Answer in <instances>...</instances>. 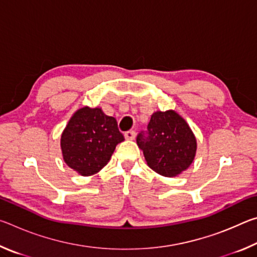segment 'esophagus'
<instances>
[{
  "instance_id": "esophagus-1",
  "label": "esophagus",
  "mask_w": 257,
  "mask_h": 257,
  "mask_svg": "<svg viewBox=\"0 0 257 257\" xmlns=\"http://www.w3.org/2000/svg\"><path fill=\"white\" fill-rule=\"evenodd\" d=\"M136 137V133L134 132V130H129V132L124 133V138L127 139V141H133Z\"/></svg>"
}]
</instances>
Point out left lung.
Returning <instances> with one entry per match:
<instances>
[{
  "instance_id": "left-lung-1",
  "label": "left lung",
  "mask_w": 257,
  "mask_h": 257,
  "mask_svg": "<svg viewBox=\"0 0 257 257\" xmlns=\"http://www.w3.org/2000/svg\"><path fill=\"white\" fill-rule=\"evenodd\" d=\"M137 145L147 165L164 177H176L187 170L197 149L188 123L173 110L154 112L147 132L138 134Z\"/></svg>"
}]
</instances>
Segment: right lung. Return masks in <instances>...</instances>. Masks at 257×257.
Wrapping results in <instances>:
<instances>
[{
	"label": "right lung",
	"instance_id": "right-lung-1",
	"mask_svg": "<svg viewBox=\"0 0 257 257\" xmlns=\"http://www.w3.org/2000/svg\"><path fill=\"white\" fill-rule=\"evenodd\" d=\"M124 141L118 123L102 108L81 107L61 135V150L68 167L81 176H92L105 167L115 146Z\"/></svg>",
	"mask_w": 257,
	"mask_h": 257
}]
</instances>
